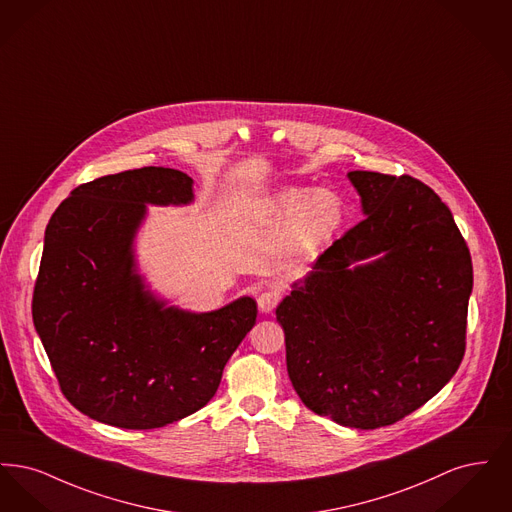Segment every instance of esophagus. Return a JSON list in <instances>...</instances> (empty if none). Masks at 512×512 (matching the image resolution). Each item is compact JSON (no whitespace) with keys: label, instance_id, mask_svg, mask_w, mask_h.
Masks as SVG:
<instances>
[{"label":"esophagus","instance_id":"esophagus-1","mask_svg":"<svg viewBox=\"0 0 512 512\" xmlns=\"http://www.w3.org/2000/svg\"><path fill=\"white\" fill-rule=\"evenodd\" d=\"M278 301H280V293L274 292V290H268V292H263L259 297H257V305H259V311L261 313H270L276 305H278Z\"/></svg>","mask_w":512,"mask_h":512}]
</instances>
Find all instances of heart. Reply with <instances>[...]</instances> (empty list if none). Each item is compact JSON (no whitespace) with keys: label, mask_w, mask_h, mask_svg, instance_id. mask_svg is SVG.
Masks as SVG:
<instances>
[{"label":"heart","mask_w":512,"mask_h":512,"mask_svg":"<svg viewBox=\"0 0 512 512\" xmlns=\"http://www.w3.org/2000/svg\"><path fill=\"white\" fill-rule=\"evenodd\" d=\"M267 224L272 232H284L278 253L286 259H309L340 230L345 211L340 197L324 188L290 186L270 197Z\"/></svg>","instance_id":"obj_1"}]
</instances>
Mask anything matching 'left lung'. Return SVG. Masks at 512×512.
I'll list each match as a JSON object with an SVG mask.
<instances>
[{
  "instance_id": "left-lung-1",
  "label": "left lung",
  "mask_w": 512,
  "mask_h": 512,
  "mask_svg": "<svg viewBox=\"0 0 512 512\" xmlns=\"http://www.w3.org/2000/svg\"><path fill=\"white\" fill-rule=\"evenodd\" d=\"M365 219L276 307L293 390L347 428L390 426L464 355L472 261L449 207L411 176L347 172Z\"/></svg>"
}]
</instances>
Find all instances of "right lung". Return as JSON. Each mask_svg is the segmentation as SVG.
Instances as JSON below:
<instances>
[{"label":"right lung","mask_w":512,"mask_h":512,"mask_svg":"<svg viewBox=\"0 0 512 512\" xmlns=\"http://www.w3.org/2000/svg\"><path fill=\"white\" fill-rule=\"evenodd\" d=\"M192 201L186 172L144 167L74 188L46 226L34 326L61 391L98 422L151 430L199 411L255 324L247 295L194 313L140 274L134 244L147 205Z\"/></svg>","instance_id":"1"}]
</instances>
